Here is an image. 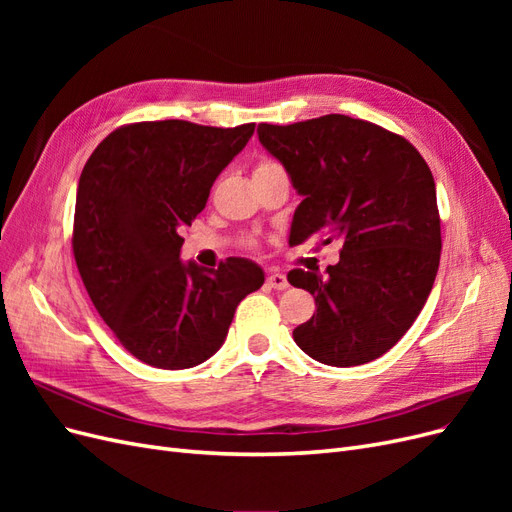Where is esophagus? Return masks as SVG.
Returning a JSON list of instances; mask_svg holds the SVG:
<instances>
[{
	"label": "esophagus",
	"instance_id": "34e87169",
	"mask_svg": "<svg viewBox=\"0 0 512 512\" xmlns=\"http://www.w3.org/2000/svg\"><path fill=\"white\" fill-rule=\"evenodd\" d=\"M267 286L273 288V290H286L288 288L286 275H282V273H269L267 275Z\"/></svg>",
	"mask_w": 512,
	"mask_h": 512
}]
</instances>
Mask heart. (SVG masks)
I'll use <instances>...</instances> for the list:
<instances>
[{"label":"heart","mask_w":512,"mask_h":512,"mask_svg":"<svg viewBox=\"0 0 512 512\" xmlns=\"http://www.w3.org/2000/svg\"><path fill=\"white\" fill-rule=\"evenodd\" d=\"M271 166H275V162H271V160H262V162H258L256 164V170H265V168H271ZM254 170V173H256Z\"/></svg>","instance_id":"obj_1"}]
</instances>
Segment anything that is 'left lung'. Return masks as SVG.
Returning a JSON list of instances; mask_svg holds the SVG:
<instances>
[{"label": "left lung", "mask_w": 512, "mask_h": 512, "mask_svg": "<svg viewBox=\"0 0 512 512\" xmlns=\"http://www.w3.org/2000/svg\"><path fill=\"white\" fill-rule=\"evenodd\" d=\"M258 138L303 196L290 245L342 243L327 273L292 269L316 297L292 331L312 359L352 367L389 352L412 327L436 280L442 250L436 183L404 136L348 115L290 126L260 123Z\"/></svg>", "instance_id": "1"}]
</instances>
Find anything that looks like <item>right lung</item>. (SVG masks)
<instances>
[{
	"label": "right lung",
	"mask_w": 512,
	"mask_h": 512,
	"mask_svg": "<svg viewBox=\"0 0 512 512\" xmlns=\"http://www.w3.org/2000/svg\"><path fill=\"white\" fill-rule=\"evenodd\" d=\"M256 123L138 121L91 153L76 192L72 252L100 318L138 361L188 369L224 344L237 305L265 282L252 260L183 265V230Z\"/></svg>",
	"instance_id": "obj_1"
}]
</instances>
